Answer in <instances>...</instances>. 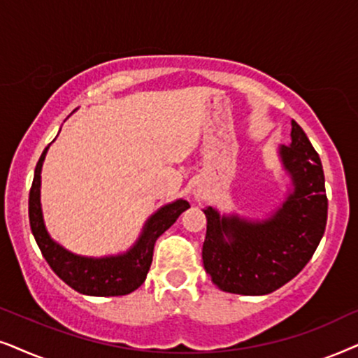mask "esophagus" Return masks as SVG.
<instances>
[{
    "label": "esophagus",
    "mask_w": 358,
    "mask_h": 358,
    "mask_svg": "<svg viewBox=\"0 0 358 358\" xmlns=\"http://www.w3.org/2000/svg\"><path fill=\"white\" fill-rule=\"evenodd\" d=\"M198 198H199V194H198Z\"/></svg>",
    "instance_id": "1"
}]
</instances>
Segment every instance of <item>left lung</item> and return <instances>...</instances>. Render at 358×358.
<instances>
[{"instance_id":"obj_1","label":"left lung","mask_w":358,"mask_h":358,"mask_svg":"<svg viewBox=\"0 0 358 358\" xmlns=\"http://www.w3.org/2000/svg\"><path fill=\"white\" fill-rule=\"evenodd\" d=\"M278 155L292 188L265 219L204 209L203 264L222 292L245 296L275 292L304 268L322 239L327 221L322 164L296 121L292 142L280 147Z\"/></svg>"}]
</instances>
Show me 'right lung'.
I'll return each mask as SVG.
<instances>
[{"label":"right lung","mask_w":358,"mask_h":358,"mask_svg":"<svg viewBox=\"0 0 358 358\" xmlns=\"http://www.w3.org/2000/svg\"><path fill=\"white\" fill-rule=\"evenodd\" d=\"M47 150L49 147H45L37 162L29 193L31 229L47 264L59 275V278L82 294L122 296L132 293L145 282L154 255L155 241L178 219L180 214L187 211L189 208L188 201L176 199L155 211L145 221L134 245L122 254L108 257L76 255L52 239L45 229L41 206V171Z\"/></svg>","instance_id":"obj_1"}]
</instances>
